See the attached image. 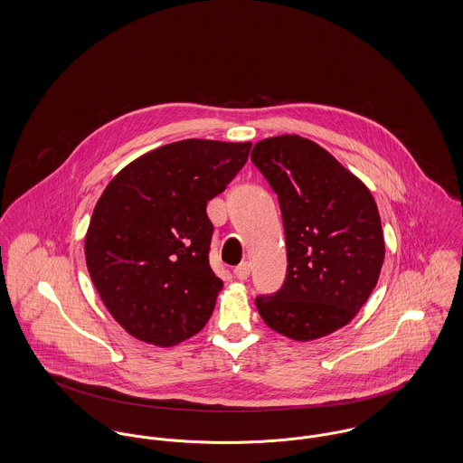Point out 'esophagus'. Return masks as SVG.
Segmentation results:
<instances>
[{
    "label": "esophagus",
    "mask_w": 463,
    "mask_h": 463,
    "mask_svg": "<svg viewBox=\"0 0 463 463\" xmlns=\"http://www.w3.org/2000/svg\"><path fill=\"white\" fill-rule=\"evenodd\" d=\"M250 269H251V266H250V262H241L240 266H236L234 268V274H236V278L238 279H246L248 276H250Z\"/></svg>",
    "instance_id": "1"
}]
</instances>
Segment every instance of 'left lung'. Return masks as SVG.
I'll return each instance as SVG.
<instances>
[{
    "instance_id": "obj_1",
    "label": "left lung",
    "mask_w": 463,
    "mask_h": 463,
    "mask_svg": "<svg viewBox=\"0 0 463 463\" xmlns=\"http://www.w3.org/2000/svg\"><path fill=\"white\" fill-rule=\"evenodd\" d=\"M251 163L278 195L287 274L255 298L272 330L309 341L350 324L374 290L384 259L381 218L369 189L320 145L268 137Z\"/></svg>"
}]
</instances>
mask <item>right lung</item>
I'll list each match as a JSON object with an SVG mask.
<instances>
[{
	"instance_id": "right-lung-1",
	"label": "right lung",
	"mask_w": 463,
	"mask_h": 463,
	"mask_svg": "<svg viewBox=\"0 0 463 463\" xmlns=\"http://www.w3.org/2000/svg\"><path fill=\"white\" fill-rule=\"evenodd\" d=\"M251 143L184 139L126 165L101 194L85 260L111 317L171 346L210 320L222 279L210 266L206 206L245 165Z\"/></svg>"
}]
</instances>
